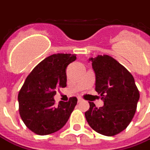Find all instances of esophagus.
I'll list each match as a JSON object with an SVG mask.
<instances>
[{
	"mask_svg": "<svg viewBox=\"0 0 150 150\" xmlns=\"http://www.w3.org/2000/svg\"><path fill=\"white\" fill-rule=\"evenodd\" d=\"M82 101V98L81 96H78V102H81Z\"/></svg>",
	"mask_w": 150,
	"mask_h": 150,
	"instance_id": "obj_1",
	"label": "esophagus"
}]
</instances>
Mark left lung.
<instances>
[{
    "label": "left lung",
    "instance_id": "left-lung-1",
    "mask_svg": "<svg viewBox=\"0 0 150 150\" xmlns=\"http://www.w3.org/2000/svg\"><path fill=\"white\" fill-rule=\"evenodd\" d=\"M96 75V91L104 105L89 103L85 116L95 132L114 136L125 130L132 120L139 100V92L132 75L109 55L91 57Z\"/></svg>",
    "mask_w": 150,
    "mask_h": 150
}]
</instances>
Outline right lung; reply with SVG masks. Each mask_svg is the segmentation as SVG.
Instances as JSON below:
<instances>
[{
	"instance_id": "1",
	"label": "right lung",
	"mask_w": 150,
	"mask_h": 150,
	"mask_svg": "<svg viewBox=\"0 0 150 150\" xmlns=\"http://www.w3.org/2000/svg\"><path fill=\"white\" fill-rule=\"evenodd\" d=\"M76 60V54H57L39 63L27 76L18 96L21 118L29 130L46 135L59 131L67 123L77 98L60 101L55 106L56 90L65 87L66 68Z\"/></svg>"
}]
</instances>
